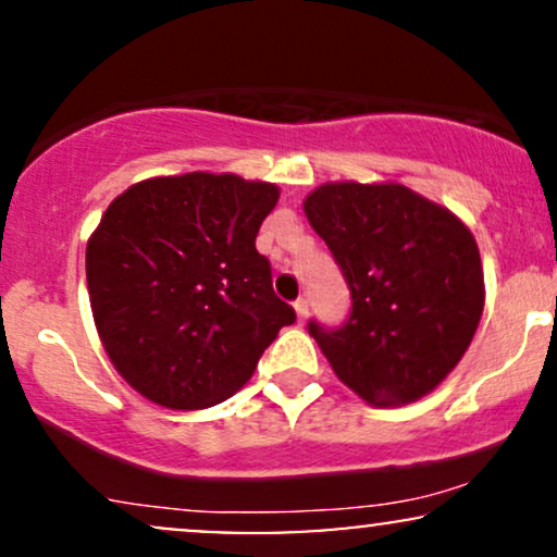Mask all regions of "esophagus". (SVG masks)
<instances>
[{
    "mask_svg": "<svg viewBox=\"0 0 557 557\" xmlns=\"http://www.w3.org/2000/svg\"><path fill=\"white\" fill-rule=\"evenodd\" d=\"M293 309H296L298 322H306V317H309V300H306V298H298L296 304H293Z\"/></svg>",
    "mask_w": 557,
    "mask_h": 557,
    "instance_id": "34e87169",
    "label": "esophagus"
}]
</instances>
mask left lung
Listing matches in <instances>:
<instances>
[{"instance_id": "left-lung-1", "label": "left lung", "mask_w": 557, "mask_h": 557, "mask_svg": "<svg viewBox=\"0 0 557 557\" xmlns=\"http://www.w3.org/2000/svg\"><path fill=\"white\" fill-rule=\"evenodd\" d=\"M304 212L350 287V317L309 335L332 372L372 406H403L456 369L484 309L471 230L398 183H324Z\"/></svg>"}]
</instances>
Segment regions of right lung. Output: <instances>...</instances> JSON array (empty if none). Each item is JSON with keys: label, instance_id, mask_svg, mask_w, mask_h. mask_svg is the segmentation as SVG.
I'll list each match as a JSON object with an SVG mask.
<instances>
[{"label": "right lung", "instance_id": "obj_1", "mask_svg": "<svg viewBox=\"0 0 557 557\" xmlns=\"http://www.w3.org/2000/svg\"><path fill=\"white\" fill-rule=\"evenodd\" d=\"M272 183L188 172L136 183L86 246L96 330L114 369L175 411L227 400L296 311L272 290L257 233Z\"/></svg>", "mask_w": 557, "mask_h": 557}]
</instances>
